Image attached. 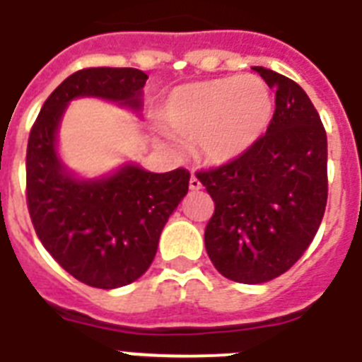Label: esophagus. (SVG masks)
I'll use <instances>...</instances> for the list:
<instances>
[{"mask_svg":"<svg viewBox=\"0 0 362 362\" xmlns=\"http://www.w3.org/2000/svg\"><path fill=\"white\" fill-rule=\"evenodd\" d=\"M202 187V184H201V180H199V178H197L195 175H191V178H189V189H193V191H199Z\"/></svg>","mask_w":362,"mask_h":362,"instance_id":"34e87169","label":"esophagus"}]
</instances>
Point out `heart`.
Returning <instances> with one entry per match:
<instances>
[{
  "label": "heart",
  "instance_id": "b5f03b06",
  "mask_svg": "<svg viewBox=\"0 0 362 362\" xmlns=\"http://www.w3.org/2000/svg\"><path fill=\"white\" fill-rule=\"evenodd\" d=\"M272 115L267 85L257 76H240L176 87L160 119L173 135L197 139L206 160L228 161L262 137Z\"/></svg>",
  "mask_w": 362,
  "mask_h": 362
}]
</instances>
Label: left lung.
<instances>
[{"mask_svg":"<svg viewBox=\"0 0 362 362\" xmlns=\"http://www.w3.org/2000/svg\"><path fill=\"white\" fill-rule=\"evenodd\" d=\"M275 89L266 134L234 160L199 171L216 204L204 230L211 264L243 284L283 275L307 251L327 204V135L296 81L252 66Z\"/></svg>","mask_w":362,"mask_h":362,"instance_id":"obj_1","label":"left lung"}]
</instances>
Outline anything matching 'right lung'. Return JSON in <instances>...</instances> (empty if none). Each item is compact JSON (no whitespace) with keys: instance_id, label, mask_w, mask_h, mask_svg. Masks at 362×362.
<instances>
[{"instance_id":"1","label":"right lung","mask_w":362,"mask_h":362,"mask_svg":"<svg viewBox=\"0 0 362 362\" xmlns=\"http://www.w3.org/2000/svg\"><path fill=\"white\" fill-rule=\"evenodd\" d=\"M146 79L137 69L78 70L48 96L29 134L25 197L35 232L55 262L89 286H126L148 269L167 219L186 197L189 171L148 173L128 163L111 176L79 180L59 160V120L78 96L139 111Z\"/></svg>"}]
</instances>
